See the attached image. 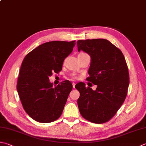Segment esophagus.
Masks as SVG:
<instances>
[{"label": "esophagus", "instance_id": "esophagus-1", "mask_svg": "<svg viewBox=\"0 0 146 146\" xmlns=\"http://www.w3.org/2000/svg\"><path fill=\"white\" fill-rule=\"evenodd\" d=\"M75 83H73V87L74 88H75Z\"/></svg>", "mask_w": 146, "mask_h": 146}]
</instances>
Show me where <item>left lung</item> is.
<instances>
[{
  "instance_id": "1",
  "label": "left lung",
  "mask_w": 146,
  "mask_h": 146,
  "mask_svg": "<svg viewBox=\"0 0 146 146\" xmlns=\"http://www.w3.org/2000/svg\"><path fill=\"white\" fill-rule=\"evenodd\" d=\"M78 50L89 54L91 62L87 80L97 85L96 90L80 82L75 85L80 96L77 102L83 118L104 123L115 115L126 98L129 73L121 51L103 38L79 40Z\"/></svg>"
}]
</instances>
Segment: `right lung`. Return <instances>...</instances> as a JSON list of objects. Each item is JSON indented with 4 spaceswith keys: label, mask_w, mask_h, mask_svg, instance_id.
Returning a JSON list of instances; mask_svg holds the SVG:
<instances>
[{
    "label": "right lung",
    "mask_w": 146,
    "mask_h": 146,
    "mask_svg": "<svg viewBox=\"0 0 146 146\" xmlns=\"http://www.w3.org/2000/svg\"><path fill=\"white\" fill-rule=\"evenodd\" d=\"M75 45V41L48 42L34 48L23 61L17 90L25 111L34 120L50 123L61 115L73 85L64 80L53 87L49 76L61 71Z\"/></svg>",
    "instance_id": "1"
}]
</instances>
